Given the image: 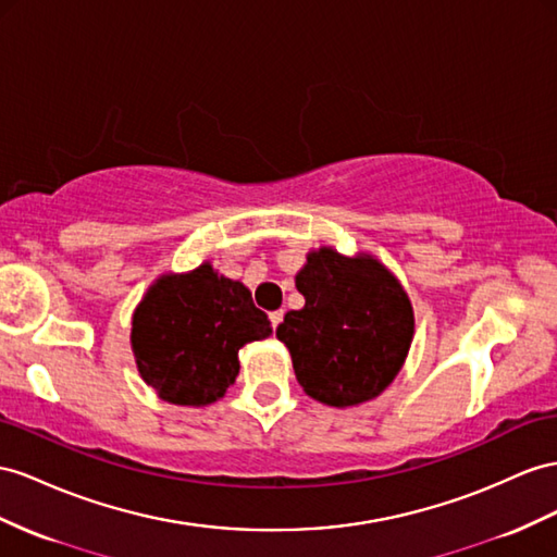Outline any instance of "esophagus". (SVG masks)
I'll return each mask as SVG.
<instances>
[{"label": "esophagus", "mask_w": 557, "mask_h": 557, "mask_svg": "<svg viewBox=\"0 0 557 557\" xmlns=\"http://www.w3.org/2000/svg\"><path fill=\"white\" fill-rule=\"evenodd\" d=\"M282 320H284V312L282 310L270 312V322H273V330H277V326L282 324Z\"/></svg>", "instance_id": "esophagus-1"}]
</instances>
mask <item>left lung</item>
Masks as SVG:
<instances>
[{
	"label": "left lung",
	"mask_w": 557,
	"mask_h": 557,
	"mask_svg": "<svg viewBox=\"0 0 557 557\" xmlns=\"http://www.w3.org/2000/svg\"><path fill=\"white\" fill-rule=\"evenodd\" d=\"M306 306L289 310L277 338L304 391L332 407L372 400L400 372L414 334L411 304L372 256L346 259L324 247L296 275Z\"/></svg>",
	"instance_id": "left-lung-1"
}]
</instances>
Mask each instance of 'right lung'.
<instances>
[{"label": "right lung", "mask_w": 557, "mask_h": 557, "mask_svg": "<svg viewBox=\"0 0 557 557\" xmlns=\"http://www.w3.org/2000/svg\"><path fill=\"white\" fill-rule=\"evenodd\" d=\"M270 334L245 284L205 263L152 284L134 312L132 346L143 381L162 400L202 407L235 383L239 348Z\"/></svg>", "instance_id": "obj_1"}]
</instances>
